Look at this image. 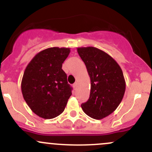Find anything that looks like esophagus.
<instances>
[{
	"instance_id": "obj_1",
	"label": "esophagus",
	"mask_w": 152,
	"mask_h": 152,
	"mask_svg": "<svg viewBox=\"0 0 152 152\" xmlns=\"http://www.w3.org/2000/svg\"><path fill=\"white\" fill-rule=\"evenodd\" d=\"M77 83H75L73 84V87H74L75 89L77 88Z\"/></svg>"
}]
</instances>
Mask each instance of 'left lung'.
<instances>
[{
  "mask_svg": "<svg viewBox=\"0 0 152 152\" xmlns=\"http://www.w3.org/2000/svg\"><path fill=\"white\" fill-rule=\"evenodd\" d=\"M77 50L91 80L90 96L81 107L91 118L102 119L115 111L123 99L126 89L123 72L110 55L98 48L82 47Z\"/></svg>",
  "mask_w": 152,
  "mask_h": 152,
  "instance_id": "8db88e82",
  "label": "left lung"
}]
</instances>
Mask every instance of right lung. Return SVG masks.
Wrapping results in <instances>:
<instances>
[{
	"label": "right lung",
	"mask_w": 152,
	"mask_h": 152,
	"mask_svg": "<svg viewBox=\"0 0 152 152\" xmlns=\"http://www.w3.org/2000/svg\"><path fill=\"white\" fill-rule=\"evenodd\" d=\"M69 48H50L37 53L25 69L21 82L23 98L31 110L45 119L57 117L64 110L72 95L62 64Z\"/></svg>",
	"instance_id": "obj_1"
}]
</instances>
